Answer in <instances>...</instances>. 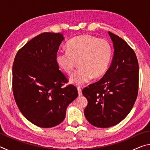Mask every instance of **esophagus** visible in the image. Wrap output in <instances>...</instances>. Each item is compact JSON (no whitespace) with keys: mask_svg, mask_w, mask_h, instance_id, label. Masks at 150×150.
Returning <instances> with one entry per match:
<instances>
[{"mask_svg":"<svg viewBox=\"0 0 150 150\" xmlns=\"http://www.w3.org/2000/svg\"><path fill=\"white\" fill-rule=\"evenodd\" d=\"M77 91H78V94H79V96H81L82 95V90H81V88L80 87H78L77 88Z\"/></svg>","mask_w":150,"mask_h":150,"instance_id":"obj_1","label":"esophagus"}]
</instances>
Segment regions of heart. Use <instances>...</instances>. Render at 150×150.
Returning a JSON list of instances; mask_svg holds the SVG:
<instances>
[{
    "instance_id": "1",
    "label": "heart",
    "mask_w": 150,
    "mask_h": 150,
    "mask_svg": "<svg viewBox=\"0 0 150 150\" xmlns=\"http://www.w3.org/2000/svg\"><path fill=\"white\" fill-rule=\"evenodd\" d=\"M67 51L57 52L55 62L68 75L71 74L76 62H79L80 69L69 79L71 84L83 85L107 71L112 56V48L107 40L88 34L79 35L67 42Z\"/></svg>"
}]
</instances>
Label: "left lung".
Masks as SVG:
<instances>
[{
	"mask_svg": "<svg viewBox=\"0 0 150 150\" xmlns=\"http://www.w3.org/2000/svg\"><path fill=\"white\" fill-rule=\"evenodd\" d=\"M108 33L114 47L110 67L100 81L82 91L88 100L86 118L102 128L115 126L126 117L138 91L139 66L135 53L123 39Z\"/></svg>",
	"mask_w": 150,
	"mask_h": 150,
	"instance_id": "left-lung-1",
	"label": "left lung"
}]
</instances>
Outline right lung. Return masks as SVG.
<instances>
[{"label": "right lung", "instance_id": "obj_1", "mask_svg": "<svg viewBox=\"0 0 150 150\" xmlns=\"http://www.w3.org/2000/svg\"><path fill=\"white\" fill-rule=\"evenodd\" d=\"M64 37L45 32L27 42L16 55L12 66V89L22 115L34 125L52 128L65 119L67 106L78 96L55 62Z\"/></svg>", "mask_w": 150, "mask_h": 150}]
</instances>
